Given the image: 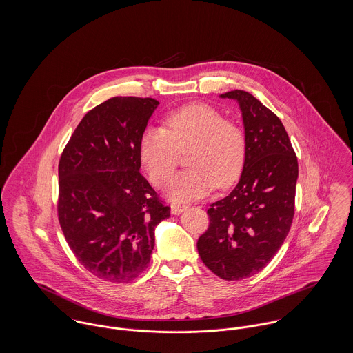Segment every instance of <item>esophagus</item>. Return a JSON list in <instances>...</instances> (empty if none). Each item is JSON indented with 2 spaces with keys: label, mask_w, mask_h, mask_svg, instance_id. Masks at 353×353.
Wrapping results in <instances>:
<instances>
[{
  "label": "esophagus",
  "mask_w": 353,
  "mask_h": 353,
  "mask_svg": "<svg viewBox=\"0 0 353 353\" xmlns=\"http://www.w3.org/2000/svg\"><path fill=\"white\" fill-rule=\"evenodd\" d=\"M186 209H188V205H183V203H172V205H171V212H172V214H181V213H183Z\"/></svg>",
  "instance_id": "obj_1"
}]
</instances>
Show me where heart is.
Wrapping results in <instances>:
<instances>
[{
	"label": "heart",
	"instance_id": "1",
	"mask_svg": "<svg viewBox=\"0 0 353 353\" xmlns=\"http://www.w3.org/2000/svg\"><path fill=\"white\" fill-rule=\"evenodd\" d=\"M189 148L186 163L190 168L175 174L165 188V194L174 201H193L216 185H231L245 163L246 137L236 123L203 103L170 112L164 129H145L139 144L140 161L154 186H163L172 174L178 150Z\"/></svg>",
	"mask_w": 353,
	"mask_h": 353
}]
</instances>
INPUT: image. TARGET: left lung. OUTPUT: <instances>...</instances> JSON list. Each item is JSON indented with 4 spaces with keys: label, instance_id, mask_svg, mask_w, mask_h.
Listing matches in <instances>:
<instances>
[{
    "label": "left lung",
    "instance_id": "1",
    "mask_svg": "<svg viewBox=\"0 0 353 353\" xmlns=\"http://www.w3.org/2000/svg\"><path fill=\"white\" fill-rule=\"evenodd\" d=\"M242 112L246 156L234 190L208 209L209 228L197 242L209 270L235 281L261 272L284 243L294 219L298 159L284 125L252 94L220 95Z\"/></svg>",
    "mask_w": 353,
    "mask_h": 353
}]
</instances>
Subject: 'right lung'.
<instances>
[{
    "label": "right lung",
    "mask_w": 353,
    "mask_h": 353,
    "mask_svg": "<svg viewBox=\"0 0 353 353\" xmlns=\"http://www.w3.org/2000/svg\"><path fill=\"white\" fill-rule=\"evenodd\" d=\"M159 101L111 98L85 114L62 152L58 219L94 276L129 283L150 263L156 225L170 217L140 174L139 144Z\"/></svg>",
    "instance_id": "right-lung-1"
}]
</instances>
